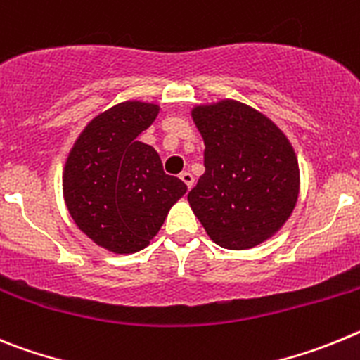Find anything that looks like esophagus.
Returning <instances> with one entry per match:
<instances>
[{
  "label": "esophagus",
  "instance_id": "obj_1",
  "mask_svg": "<svg viewBox=\"0 0 360 360\" xmlns=\"http://www.w3.org/2000/svg\"><path fill=\"white\" fill-rule=\"evenodd\" d=\"M179 177H181V181H183V183L186 184L188 190H190V188L193 186V181H195V179H193V176L190 172H181Z\"/></svg>",
  "mask_w": 360,
  "mask_h": 360
}]
</instances>
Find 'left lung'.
Listing matches in <instances>:
<instances>
[{
	"mask_svg": "<svg viewBox=\"0 0 360 360\" xmlns=\"http://www.w3.org/2000/svg\"><path fill=\"white\" fill-rule=\"evenodd\" d=\"M192 116L206 147V170L188 193L193 213L220 248L262 244L296 206L292 145L267 116L235 100L197 105Z\"/></svg>",
	"mask_w": 360,
	"mask_h": 360,
	"instance_id": "obj_1",
	"label": "left lung"
}]
</instances>
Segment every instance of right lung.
Wrapping results in <instances>:
<instances>
[{"instance_id": "1", "label": "right lung", "mask_w": 360, "mask_h": 360, "mask_svg": "<svg viewBox=\"0 0 360 360\" xmlns=\"http://www.w3.org/2000/svg\"><path fill=\"white\" fill-rule=\"evenodd\" d=\"M160 108L124 102L93 118L64 167V199L75 224L118 255L147 248L186 184L163 172L158 152L138 136Z\"/></svg>"}]
</instances>
